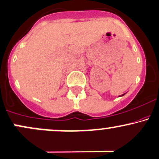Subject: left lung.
<instances>
[{"label":"left lung","mask_w":159,"mask_h":159,"mask_svg":"<svg viewBox=\"0 0 159 159\" xmlns=\"http://www.w3.org/2000/svg\"><path fill=\"white\" fill-rule=\"evenodd\" d=\"M124 95H125V94H122V95H121V96H124Z\"/></svg>","instance_id":"left-lung-1"}]
</instances>
